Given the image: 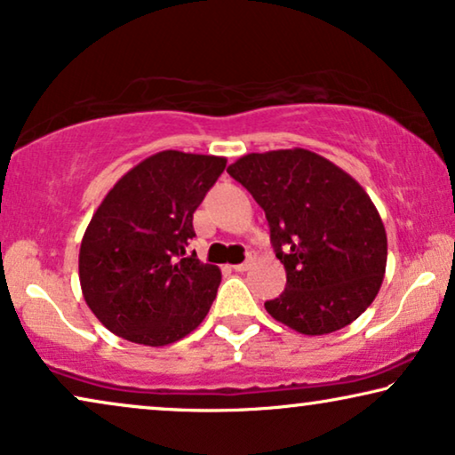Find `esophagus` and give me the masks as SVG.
<instances>
[{
	"label": "esophagus",
	"instance_id": "esophagus-1",
	"mask_svg": "<svg viewBox=\"0 0 455 455\" xmlns=\"http://www.w3.org/2000/svg\"><path fill=\"white\" fill-rule=\"evenodd\" d=\"M248 267H251V259L248 260H244V263H238V265H232V269L235 271V273H242V271H246Z\"/></svg>",
	"mask_w": 455,
	"mask_h": 455
}]
</instances>
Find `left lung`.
Segmentation results:
<instances>
[{
  "label": "left lung",
  "instance_id": "8db88e82",
  "mask_svg": "<svg viewBox=\"0 0 455 455\" xmlns=\"http://www.w3.org/2000/svg\"><path fill=\"white\" fill-rule=\"evenodd\" d=\"M228 173L265 211L285 290L267 313L304 335L356 321L379 294L387 234L363 186L307 148L248 153Z\"/></svg>",
  "mask_w": 455,
  "mask_h": 455
}]
</instances>
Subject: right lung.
Listing matches in <instances>:
<instances>
[{"label": "right lung", "mask_w": 455, "mask_h": 455, "mask_svg": "<svg viewBox=\"0 0 455 455\" xmlns=\"http://www.w3.org/2000/svg\"><path fill=\"white\" fill-rule=\"evenodd\" d=\"M228 159L155 153L117 180L83 235L78 277L92 315L120 338L167 346L201 325L220 267L186 254L192 215Z\"/></svg>", "instance_id": "add662e5"}]
</instances>
